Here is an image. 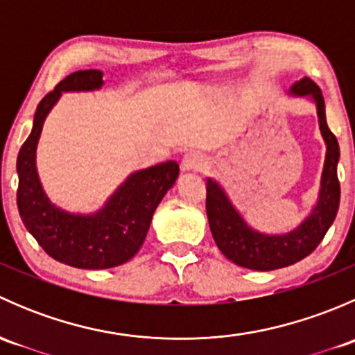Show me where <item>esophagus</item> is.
Returning a JSON list of instances; mask_svg holds the SVG:
<instances>
[{"mask_svg":"<svg viewBox=\"0 0 355 355\" xmlns=\"http://www.w3.org/2000/svg\"><path fill=\"white\" fill-rule=\"evenodd\" d=\"M206 164H207L206 157L200 155V153L191 151L189 155L184 156V159H182V170L184 171H200L206 168Z\"/></svg>","mask_w":355,"mask_h":355,"instance_id":"obj_1","label":"esophagus"}]
</instances>
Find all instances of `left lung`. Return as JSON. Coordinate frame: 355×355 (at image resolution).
Instances as JSON below:
<instances>
[{
    "instance_id": "obj_1",
    "label": "left lung",
    "mask_w": 355,
    "mask_h": 355,
    "mask_svg": "<svg viewBox=\"0 0 355 355\" xmlns=\"http://www.w3.org/2000/svg\"><path fill=\"white\" fill-rule=\"evenodd\" d=\"M295 96H309L316 103L320 130L327 142L321 191L313 213L285 235H266L247 227L244 218L232 206L223 189L207 178L206 184V213L211 234L218 249L227 259L242 268L256 271H271L290 266L309 256L331 227L340 204V182L336 175V163L340 157L338 141L327 123L324 99L321 89L311 78L304 77L290 87Z\"/></svg>"
}]
</instances>
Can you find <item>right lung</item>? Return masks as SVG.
Returning a JSON list of instances; mask_svg holds the SVG:
<instances>
[{
  "mask_svg": "<svg viewBox=\"0 0 355 355\" xmlns=\"http://www.w3.org/2000/svg\"><path fill=\"white\" fill-rule=\"evenodd\" d=\"M101 85V70H78L63 78L37 105L32 132L17 157V206L25 228L48 256L82 270H106L132 259L144 244L157 204L180 171L175 161L135 171L94 214L68 213L48 199L35 168L46 116L62 92L96 91Z\"/></svg>",
  "mask_w": 355,
  "mask_h": 355,
  "instance_id": "1",
  "label": "right lung"
}]
</instances>
